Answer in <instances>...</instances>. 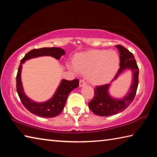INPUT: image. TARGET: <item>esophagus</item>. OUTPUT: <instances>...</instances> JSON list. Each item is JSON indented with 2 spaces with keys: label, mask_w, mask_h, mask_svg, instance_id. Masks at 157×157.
<instances>
[{
  "label": "esophagus",
  "mask_w": 157,
  "mask_h": 157,
  "mask_svg": "<svg viewBox=\"0 0 157 157\" xmlns=\"http://www.w3.org/2000/svg\"><path fill=\"white\" fill-rule=\"evenodd\" d=\"M84 85H86V82L84 81V79H80L79 80V86L82 87L84 86Z\"/></svg>",
  "instance_id": "obj_1"
}]
</instances>
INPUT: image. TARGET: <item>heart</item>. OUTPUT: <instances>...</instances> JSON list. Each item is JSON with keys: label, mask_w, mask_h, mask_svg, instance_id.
Returning a JSON list of instances; mask_svg holds the SVG:
<instances>
[{"label": "heart", "mask_w": 157, "mask_h": 157, "mask_svg": "<svg viewBox=\"0 0 157 157\" xmlns=\"http://www.w3.org/2000/svg\"><path fill=\"white\" fill-rule=\"evenodd\" d=\"M120 57L114 50H91L77 55L69 68L76 73H87L93 84H102L115 75L119 68Z\"/></svg>", "instance_id": "b5f03b06"}]
</instances>
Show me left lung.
Segmentation results:
<instances>
[{
  "label": "left lung",
  "instance_id": "1",
  "mask_svg": "<svg viewBox=\"0 0 157 157\" xmlns=\"http://www.w3.org/2000/svg\"><path fill=\"white\" fill-rule=\"evenodd\" d=\"M116 48L120 53V68L109 84L96 86L94 89V97L89 102V107L98 116H108L121 113L134 100L139 84V68L134 55L125 48L118 45ZM131 70L132 74V83L129 91L124 97L116 98L109 94L111 83L125 70Z\"/></svg>",
  "mask_w": 157,
  "mask_h": 157
}]
</instances>
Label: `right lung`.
Returning <instances> with one entry per match:
<instances>
[{"instance_id": "obj_1", "label": "right lung", "mask_w": 157, "mask_h": 157, "mask_svg": "<svg viewBox=\"0 0 157 157\" xmlns=\"http://www.w3.org/2000/svg\"><path fill=\"white\" fill-rule=\"evenodd\" d=\"M64 55L65 50L60 48H43L30 50L21 61L17 75V91L24 107L34 115L44 118H52L59 115L64 108L69 94L74 89L79 86V80L78 79H75L72 81L62 79L51 98L45 102H38L28 98L23 89L21 81L22 64L25 63V61L33 58L50 56L56 59H59L61 57Z\"/></svg>"}]
</instances>
